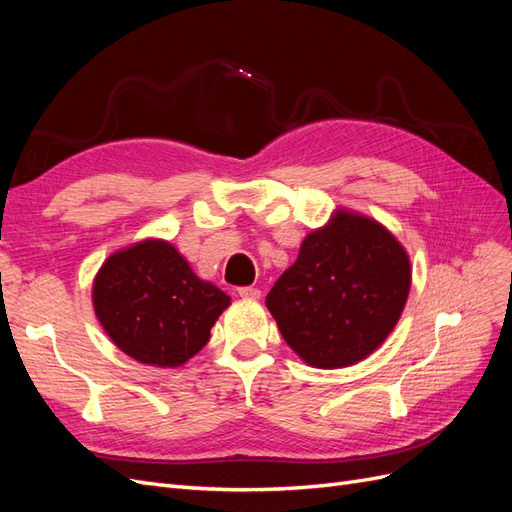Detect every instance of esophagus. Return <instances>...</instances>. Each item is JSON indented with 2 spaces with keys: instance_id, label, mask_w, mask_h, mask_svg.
Returning <instances> with one entry per match:
<instances>
[{
  "instance_id": "1",
  "label": "esophagus",
  "mask_w": 512,
  "mask_h": 512,
  "mask_svg": "<svg viewBox=\"0 0 512 512\" xmlns=\"http://www.w3.org/2000/svg\"><path fill=\"white\" fill-rule=\"evenodd\" d=\"M239 294H241L243 299H258L260 297V290L254 288V286H241Z\"/></svg>"
}]
</instances>
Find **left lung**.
<instances>
[{
  "label": "left lung",
  "instance_id": "1",
  "mask_svg": "<svg viewBox=\"0 0 512 512\" xmlns=\"http://www.w3.org/2000/svg\"><path fill=\"white\" fill-rule=\"evenodd\" d=\"M410 258L376 220L339 209L309 232L299 258L267 294L286 344L320 369L363 361L404 312Z\"/></svg>",
  "mask_w": 512,
  "mask_h": 512
}]
</instances>
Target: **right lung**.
Listing matches in <instances>:
<instances>
[{
    "label": "right lung",
    "instance_id": "1",
    "mask_svg": "<svg viewBox=\"0 0 512 512\" xmlns=\"http://www.w3.org/2000/svg\"><path fill=\"white\" fill-rule=\"evenodd\" d=\"M96 316L134 361L179 367L209 342L230 297L200 280L175 245L145 239L106 258L94 280Z\"/></svg>",
    "mask_w": 512,
    "mask_h": 512
}]
</instances>
